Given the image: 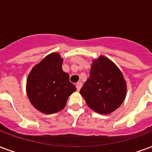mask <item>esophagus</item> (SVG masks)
<instances>
[{
    "label": "esophagus",
    "instance_id": "1",
    "mask_svg": "<svg viewBox=\"0 0 152 152\" xmlns=\"http://www.w3.org/2000/svg\"><path fill=\"white\" fill-rule=\"evenodd\" d=\"M76 88H77V90L80 91V89L82 87V83L81 82H78V83L76 84Z\"/></svg>",
    "mask_w": 152,
    "mask_h": 152
}]
</instances>
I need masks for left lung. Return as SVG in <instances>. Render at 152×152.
I'll return each mask as SVG.
<instances>
[{
	"mask_svg": "<svg viewBox=\"0 0 152 152\" xmlns=\"http://www.w3.org/2000/svg\"><path fill=\"white\" fill-rule=\"evenodd\" d=\"M80 93L93 110L100 114H109L124 102L126 83L118 67L110 59L101 56L93 60L90 77Z\"/></svg>",
	"mask_w": 152,
	"mask_h": 152,
	"instance_id": "left-lung-1",
	"label": "left lung"
}]
</instances>
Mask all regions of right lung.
<instances>
[{"label": "right lung", "instance_id": "add662e5", "mask_svg": "<svg viewBox=\"0 0 152 152\" xmlns=\"http://www.w3.org/2000/svg\"><path fill=\"white\" fill-rule=\"evenodd\" d=\"M59 54L48 55L36 64L28 76L26 93L34 107L46 114L64 110L68 96L76 88L69 80L68 73L62 69Z\"/></svg>", "mask_w": 152, "mask_h": 152}]
</instances>
